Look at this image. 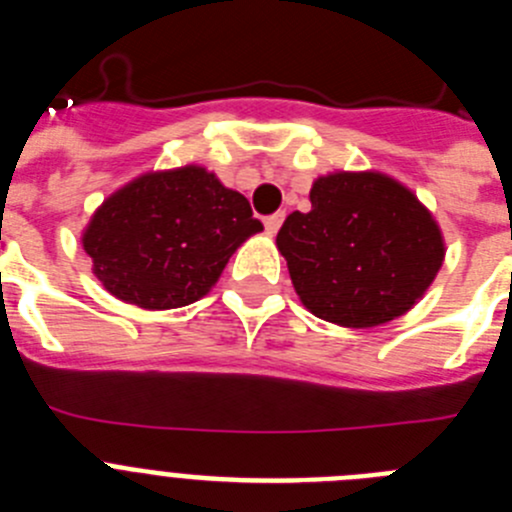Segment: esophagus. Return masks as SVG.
Returning <instances> with one entry per match:
<instances>
[{"label": "esophagus", "instance_id": "obj_1", "mask_svg": "<svg viewBox=\"0 0 512 512\" xmlns=\"http://www.w3.org/2000/svg\"><path fill=\"white\" fill-rule=\"evenodd\" d=\"M282 223H284V212H277V215H269V217H266V220H264L266 233H269V235H277L279 228H282Z\"/></svg>", "mask_w": 512, "mask_h": 512}]
</instances>
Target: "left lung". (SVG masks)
Listing matches in <instances>:
<instances>
[{"mask_svg":"<svg viewBox=\"0 0 512 512\" xmlns=\"http://www.w3.org/2000/svg\"><path fill=\"white\" fill-rule=\"evenodd\" d=\"M310 202L277 233L302 305L343 328H374L413 310L446 256L431 210L382 171L318 176Z\"/></svg>","mask_w":512,"mask_h":512,"instance_id":"1","label":"left lung"}]
</instances>
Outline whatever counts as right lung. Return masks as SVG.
Masks as SVG:
<instances>
[{
	"mask_svg": "<svg viewBox=\"0 0 512 512\" xmlns=\"http://www.w3.org/2000/svg\"><path fill=\"white\" fill-rule=\"evenodd\" d=\"M264 225L202 166L148 171L112 192L81 233L94 277L117 300L174 310L205 297L235 248Z\"/></svg>",
	"mask_w": 512,
	"mask_h": 512,
	"instance_id": "1",
	"label": "right lung"
}]
</instances>
